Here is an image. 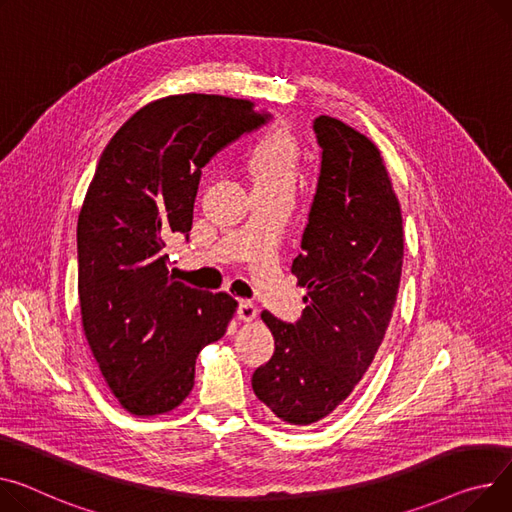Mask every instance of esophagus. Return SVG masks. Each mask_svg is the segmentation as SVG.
<instances>
[{
  "label": "esophagus",
  "instance_id": "esophagus-1",
  "mask_svg": "<svg viewBox=\"0 0 512 512\" xmlns=\"http://www.w3.org/2000/svg\"><path fill=\"white\" fill-rule=\"evenodd\" d=\"M236 315H238V319H241V321L249 323V321H253L257 317V306L253 302H249V300H241V302H238Z\"/></svg>",
  "mask_w": 512,
  "mask_h": 512
}]
</instances>
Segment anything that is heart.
Returning <instances> with one entry per match:
<instances>
[{"mask_svg": "<svg viewBox=\"0 0 512 512\" xmlns=\"http://www.w3.org/2000/svg\"><path fill=\"white\" fill-rule=\"evenodd\" d=\"M302 170V146L286 127H271L247 154L253 191L294 193Z\"/></svg>", "mask_w": 512, "mask_h": 512, "instance_id": "obj_1", "label": "heart"}]
</instances>
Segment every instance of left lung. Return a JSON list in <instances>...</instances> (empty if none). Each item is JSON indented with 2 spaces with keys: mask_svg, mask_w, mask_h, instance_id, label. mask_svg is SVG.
<instances>
[{
  "mask_svg": "<svg viewBox=\"0 0 512 512\" xmlns=\"http://www.w3.org/2000/svg\"><path fill=\"white\" fill-rule=\"evenodd\" d=\"M313 129L321 175L292 263L306 306L296 323L261 313L276 352L251 381L292 426L327 418L360 383L389 327L403 265L401 208L379 148L327 115Z\"/></svg>",
  "mask_w": 512,
  "mask_h": 512,
  "instance_id": "8db88e82",
  "label": "left lung"
}]
</instances>
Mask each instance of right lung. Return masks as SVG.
<instances>
[{
    "label": "right lung",
    "mask_w": 512,
    "mask_h": 512,
    "mask_svg": "<svg viewBox=\"0 0 512 512\" xmlns=\"http://www.w3.org/2000/svg\"><path fill=\"white\" fill-rule=\"evenodd\" d=\"M265 113L218 94L158 98L102 152L78 216L84 335L119 403L160 416L193 389L201 348L226 333L238 302L170 276L166 243L189 234L201 168Z\"/></svg>",
    "instance_id": "1"
}]
</instances>
